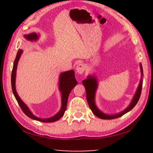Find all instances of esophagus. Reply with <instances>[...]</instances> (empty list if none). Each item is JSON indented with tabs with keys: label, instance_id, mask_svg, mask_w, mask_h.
<instances>
[{
	"label": "esophagus",
	"instance_id": "obj_1",
	"mask_svg": "<svg viewBox=\"0 0 153 153\" xmlns=\"http://www.w3.org/2000/svg\"><path fill=\"white\" fill-rule=\"evenodd\" d=\"M85 69V66L83 63H79L76 67V71L79 74H82L84 72Z\"/></svg>",
	"mask_w": 153,
	"mask_h": 153
}]
</instances>
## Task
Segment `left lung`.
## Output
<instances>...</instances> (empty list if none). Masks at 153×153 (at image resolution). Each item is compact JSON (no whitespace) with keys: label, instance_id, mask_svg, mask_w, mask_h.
I'll use <instances>...</instances> for the list:
<instances>
[{"label":"left lung","instance_id":"1","mask_svg":"<svg viewBox=\"0 0 153 153\" xmlns=\"http://www.w3.org/2000/svg\"><path fill=\"white\" fill-rule=\"evenodd\" d=\"M140 71H141V77L143 76V70L142 65L140 64ZM82 84L85 86V91H86V98H87V101L90 106V109L92 111V112L95 114L97 117H98L101 119H114L120 117V116H123L125 114L129 112L133 108H134L136 104H137L138 101L139 100V98L140 97L141 91H142V87H143V82L142 79H140V84L138 85V89L136 92L135 95L133 98V100L130 103V105L128 107L126 110H124L123 112L120 113H118L117 114L115 115H107L101 112L98 108H96L95 105V102H94V97H95V92L97 88V81L95 77L88 76V79H84L82 81Z\"/></svg>","mask_w":153,"mask_h":153}]
</instances>
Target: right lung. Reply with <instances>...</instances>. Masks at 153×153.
<instances>
[{
    "instance_id": "1",
    "label": "right lung",
    "mask_w": 153,
    "mask_h": 153,
    "mask_svg": "<svg viewBox=\"0 0 153 153\" xmlns=\"http://www.w3.org/2000/svg\"><path fill=\"white\" fill-rule=\"evenodd\" d=\"M27 40L33 41V40H37L38 39V35L37 33H33L29 35H25ZM23 51L22 50H19L16 54V58L14 62L13 68L12 70V74H11V86H12V90L14 96H15V98L17 101L19 106L21 107V110H23V112L25 114L28 116L29 118L33 119V120H36L40 122H43V123H53V122L57 121L59 120L60 118H62L65 113V111L66 110V107H67L68 104V99L69 94L70 93L72 89H73L75 86H76L77 84V82L76 81V78H75V72L73 70L68 71L65 72H63L60 75L59 77V90L62 92V108L59 112H58L56 115H55L53 117H51L49 118H45L42 119L36 117L31 113V112L29 110L28 107L25 104L24 102L21 100V98H19L17 93L15 89V77H16V67H17L18 62L19 58L21 57V55Z\"/></svg>"
}]
</instances>
